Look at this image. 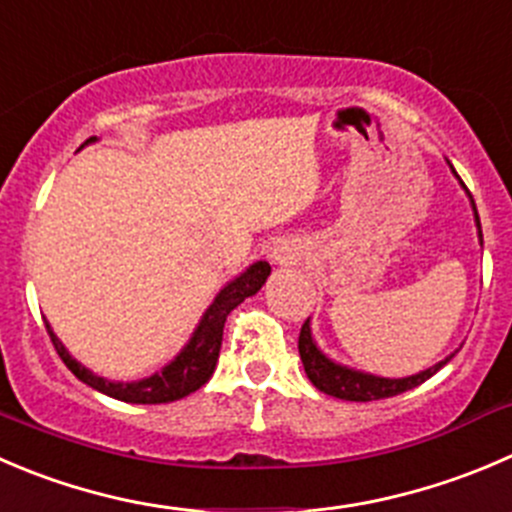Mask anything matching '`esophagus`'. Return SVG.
<instances>
[{"mask_svg": "<svg viewBox=\"0 0 512 512\" xmlns=\"http://www.w3.org/2000/svg\"><path fill=\"white\" fill-rule=\"evenodd\" d=\"M272 257H275V262H285V255H282V250H275V255H272Z\"/></svg>", "mask_w": 512, "mask_h": 512, "instance_id": "1", "label": "esophagus"}]
</instances>
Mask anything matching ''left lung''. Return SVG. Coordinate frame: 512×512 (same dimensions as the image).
I'll return each mask as SVG.
<instances>
[{
    "label": "left lung",
    "instance_id": "1",
    "mask_svg": "<svg viewBox=\"0 0 512 512\" xmlns=\"http://www.w3.org/2000/svg\"><path fill=\"white\" fill-rule=\"evenodd\" d=\"M450 170H453V167H450ZM455 177H458V172H455ZM460 185H463V182H460ZM473 212H475V225H478V237L480 242H483V232H480V217H478V210H475V202H473ZM297 350H300V360H302V367H305L307 377H310V382L320 390V393L332 395V398H340V400H352V403H370V400L393 398V395L405 393V390L418 388V385H423L428 377H433L440 367L448 365V360L453 357V355L445 357V360H440L438 365L428 367V370L410 377L370 375V372L352 370V367L330 360V357L317 347L315 337H312V330H310V320H305V325H302L300 340H297Z\"/></svg>",
    "mask_w": 512,
    "mask_h": 512
}]
</instances>
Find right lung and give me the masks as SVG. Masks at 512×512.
Masks as SVG:
<instances>
[{
	"label": "right lung",
	"mask_w": 512,
	"mask_h": 512,
	"mask_svg": "<svg viewBox=\"0 0 512 512\" xmlns=\"http://www.w3.org/2000/svg\"><path fill=\"white\" fill-rule=\"evenodd\" d=\"M87 142H94L87 140ZM84 142V145H87ZM267 275H270V265L267 262H255V265L247 267L240 277H235L232 282H227L217 297L212 300V305L207 307L205 315H202L200 325L192 332L190 342L180 350V355L172 362H167L160 372L150 377H142L135 382H114L104 380V377L94 375L92 370L82 365V362L74 360L67 352V347L62 345L54 330L47 325L49 337H52V345L57 350V355L62 357L64 365L84 382L89 388L99 390V393L109 395L114 400H122V403H135V405H157V403H175L182 400L185 395L195 393L205 385L212 377L217 365V357H220L222 347V330H225V320L232 310H235L240 302H245L247 297L255 295L262 285H265Z\"/></svg>",
	"instance_id": "1"
}]
</instances>
